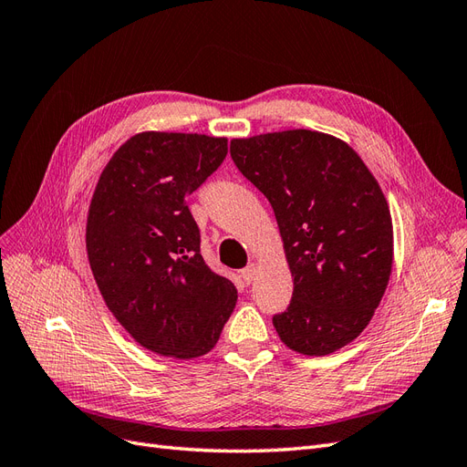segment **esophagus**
<instances>
[{
	"label": "esophagus",
	"instance_id": "34e87169",
	"mask_svg": "<svg viewBox=\"0 0 467 467\" xmlns=\"http://www.w3.org/2000/svg\"><path fill=\"white\" fill-rule=\"evenodd\" d=\"M255 275H257V265L255 263H251L249 266H245L242 271V278H244L245 285H251V282L255 280Z\"/></svg>",
	"mask_w": 467,
	"mask_h": 467
}]
</instances>
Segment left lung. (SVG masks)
<instances>
[{"instance_id":"1","label":"left lung","mask_w":467,"mask_h":467,"mask_svg":"<svg viewBox=\"0 0 467 467\" xmlns=\"http://www.w3.org/2000/svg\"><path fill=\"white\" fill-rule=\"evenodd\" d=\"M232 160L271 202L292 273L280 341L325 357L366 329L393 265L389 206L376 177L343 140L317 130L234 138Z\"/></svg>"}]
</instances>
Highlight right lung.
<instances>
[{"mask_svg": "<svg viewBox=\"0 0 467 467\" xmlns=\"http://www.w3.org/2000/svg\"><path fill=\"white\" fill-rule=\"evenodd\" d=\"M225 153L223 136L138 132L112 153L93 191L86 249L97 288L155 355H206L235 307L237 288L206 266L185 202Z\"/></svg>", "mask_w": 467, "mask_h": 467, "instance_id": "obj_1", "label": "right lung"}]
</instances>
